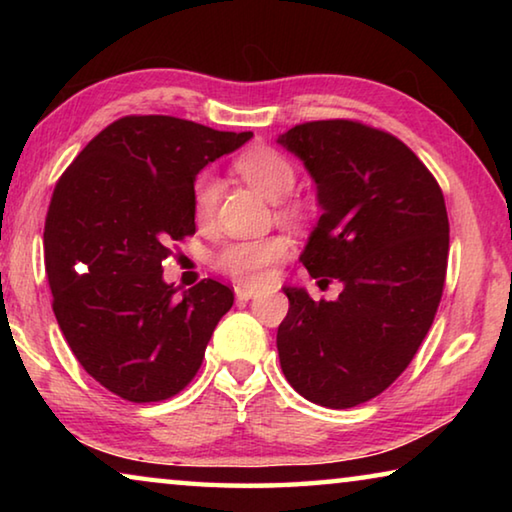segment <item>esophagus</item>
Segmentation results:
<instances>
[{"label":"esophagus","instance_id":"34e87169","mask_svg":"<svg viewBox=\"0 0 512 512\" xmlns=\"http://www.w3.org/2000/svg\"><path fill=\"white\" fill-rule=\"evenodd\" d=\"M235 296H237L239 302H248V300H253L257 296V291L255 289H248V287H237L235 289Z\"/></svg>","mask_w":512,"mask_h":512}]
</instances>
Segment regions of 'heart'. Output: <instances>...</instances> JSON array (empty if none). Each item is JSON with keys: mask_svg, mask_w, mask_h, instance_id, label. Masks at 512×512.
I'll use <instances>...</instances> for the list:
<instances>
[{"mask_svg": "<svg viewBox=\"0 0 512 512\" xmlns=\"http://www.w3.org/2000/svg\"><path fill=\"white\" fill-rule=\"evenodd\" d=\"M235 167L246 183L259 189L271 201H280V198L289 196L298 176L296 167H293L287 155L268 149V146H257V149L241 153ZM219 192V178L212 171H203L196 178L194 212L198 219L205 221L214 214L216 203H219ZM282 214L287 219H296V216H300V205L284 203ZM287 250V239L277 235L262 239H235L216 250L214 266L241 284H264L268 280V266L287 255Z\"/></svg>", "mask_w": 512, "mask_h": 512, "instance_id": "1", "label": "heart"}]
</instances>
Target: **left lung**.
Instances as JSON below:
<instances>
[{
    "label": "left lung",
    "instance_id": "8db88e82",
    "mask_svg": "<svg viewBox=\"0 0 512 512\" xmlns=\"http://www.w3.org/2000/svg\"><path fill=\"white\" fill-rule=\"evenodd\" d=\"M277 142L305 164L323 210L300 262L343 284L318 302L282 289L280 366L305 400L350 409L386 391L429 332L447 273L445 198L409 146L361 121H307Z\"/></svg>",
    "mask_w": 512,
    "mask_h": 512
}]
</instances>
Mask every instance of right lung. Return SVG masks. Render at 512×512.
Returning <instances> with one entry per match:
<instances>
[{
    "label": "right lung",
    "instance_id": "obj_1",
    "mask_svg": "<svg viewBox=\"0 0 512 512\" xmlns=\"http://www.w3.org/2000/svg\"><path fill=\"white\" fill-rule=\"evenodd\" d=\"M253 133L167 115L112 121L58 178L45 219L54 314L83 370L128 402H162L194 379L235 293L216 280H162L192 237L194 180Z\"/></svg>",
    "mask_w": 512,
    "mask_h": 512
}]
</instances>
